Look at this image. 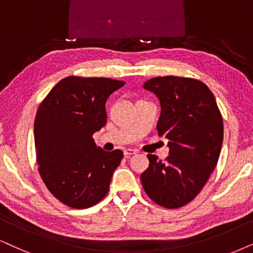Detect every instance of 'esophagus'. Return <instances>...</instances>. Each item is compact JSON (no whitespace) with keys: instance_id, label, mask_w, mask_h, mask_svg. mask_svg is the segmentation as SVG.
<instances>
[{"instance_id":"34e87169","label":"esophagus","mask_w":253,"mask_h":253,"mask_svg":"<svg viewBox=\"0 0 253 253\" xmlns=\"http://www.w3.org/2000/svg\"><path fill=\"white\" fill-rule=\"evenodd\" d=\"M124 154H125V156L134 155V154H136V150L135 149H132V148H127V149L124 150Z\"/></svg>"}]
</instances>
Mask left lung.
Segmentation results:
<instances>
[{"label":"left lung","mask_w":253,"mask_h":253,"mask_svg":"<svg viewBox=\"0 0 253 253\" xmlns=\"http://www.w3.org/2000/svg\"><path fill=\"white\" fill-rule=\"evenodd\" d=\"M143 88L160 101L156 125L168 139L169 156L148 154L149 167L141 174L146 194L159 206L183 207L197 196L218 161L223 119L216 99L204 83L183 77H156Z\"/></svg>","instance_id":"left-lung-1"}]
</instances>
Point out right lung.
<instances>
[{
    "label": "right lung",
    "mask_w": 253,
    "mask_h": 253,
    "mask_svg": "<svg viewBox=\"0 0 253 253\" xmlns=\"http://www.w3.org/2000/svg\"><path fill=\"white\" fill-rule=\"evenodd\" d=\"M124 85L110 78L68 77L38 108L34 125L38 170L50 193L66 206L89 208L110 189L124 153L105 152L92 136L106 124L107 98Z\"/></svg>",
    "instance_id": "right-lung-1"
}]
</instances>
